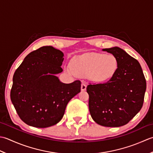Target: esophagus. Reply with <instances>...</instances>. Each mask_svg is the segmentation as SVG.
Masks as SVG:
<instances>
[{
	"instance_id": "34e87169",
	"label": "esophagus",
	"mask_w": 153,
	"mask_h": 153,
	"mask_svg": "<svg viewBox=\"0 0 153 153\" xmlns=\"http://www.w3.org/2000/svg\"><path fill=\"white\" fill-rule=\"evenodd\" d=\"M86 83L83 82L82 83V85H81V90L82 91H85V90H86Z\"/></svg>"
}]
</instances>
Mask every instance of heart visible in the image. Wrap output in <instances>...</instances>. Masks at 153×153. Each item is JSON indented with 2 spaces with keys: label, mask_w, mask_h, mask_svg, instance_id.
<instances>
[{
  "label": "heart",
  "mask_w": 153,
  "mask_h": 153,
  "mask_svg": "<svg viewBox=\"0 0 153 153\" xmlns=\"http://www.w3.org/2000/svg\"><path fill=\"white\" fill-rule=\"evenodd\" d=\"M118 67L119 62L114 55L93 53L75 57L73 66L68 65L66 71L72 75L78 74L96 82H104L116 74Z\"/></svg>",
  "instance_id": "1"
}]
</instances>
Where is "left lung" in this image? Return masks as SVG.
<instances>
[{
  "instance_id": "left-lung-1",
  "label": "left lung",
  "mask_w": 153,
  "mask_h": 153,
  "mask_svg": "<svg viewBox=\"0 0 153 153\" xmlns=\"http://www.w3.org/2000/svg\"><path fill=\"white\" fill-rule=\"evenodd\" d=\"M119 62L115 75L103 84L87 86L88 107L95 122L105 127H120L129 123L141 110L146 84L137 59L117 47L103 49Z\"/></svg>"
}]
</instances>
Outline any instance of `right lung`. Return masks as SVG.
Here are the masks:
<instances>
[{
    "mask_svg": "<svg viewBox=\"0 0 153 153\" xmlns=\"http://www.w3.org/2000/svg\"><path fill=\"white\" fill-rule=\"evenodd\" d=\"M63 53L43 46L25 57L16 70L10 99L20 119L30 126L45 128L63 118L68 102L80 92L81 82H60Z\"/></svg>",
    "mask_w": 153,
    "mask_h": 153,
    "instance_id": "add662e5",
    "label": "right lung"
}]
</instances>
